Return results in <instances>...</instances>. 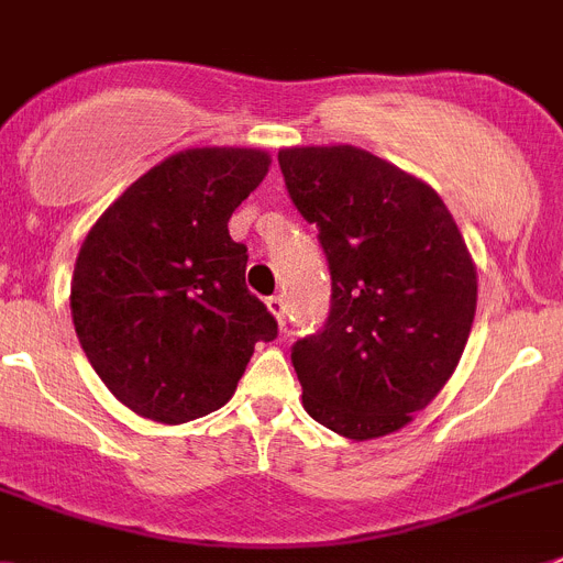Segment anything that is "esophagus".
<instances>
[{
    "instance_id": "34e87169",
    "label": "esophagus",
    "mask_w": 563,
    "mask_h": 563,
    "mask_svg": "<svg viewBox=\"0 0 563 563\" xmlns=\"http://www.w3.org/2000/svg\"><path fill=\"white\" fill-rule=\"evenodd\" d=\"M268 309H272V314L277 317V322H280V329H286V300H283L280 295L268 297Z\"/></svg>"
}]
</instances>
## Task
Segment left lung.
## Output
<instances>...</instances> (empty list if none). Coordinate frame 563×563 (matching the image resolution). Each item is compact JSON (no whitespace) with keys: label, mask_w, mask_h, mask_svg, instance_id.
I'll return each instance as SVG.
<instances>
[{"label":"left lung","mask_w":563,"mask_h":563,"mask_svg":"<svg viewBox=\"0 0 563 563\" xmlns=\"http://www.w3.org/2000/svg\"><path fill=\"white\" fill-rule=\"evenodd\" d=\"M288 198L320 229L329 320L291 345L302 408L340 437L405 428L456 371L476 268L428 184L356 146L277 153Z\"/></svg>","instance_id":"8db88e82"}]
</instances>
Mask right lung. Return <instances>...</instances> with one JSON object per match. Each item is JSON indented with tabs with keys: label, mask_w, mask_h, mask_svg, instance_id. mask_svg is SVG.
I'll use <instances>...</instances> for the list:
<instances>
[{
	"label": "right lung",
	"mask_w": 563,
	"mask_h": 563,
	"mask_svg": "<svg viewBox=\"0 0 563 563\" xmlns=\"http://www.w3.org/2000/svg\"><path fill=\"white\" fill-rule=\"evenodd\" d=\"M261 150L203 146L141 175L85 238L73 325L112 397L155 422L207 417L232 399L254 342L277 320L246 288L229 218L268 173Z\"/></svg>",
	"instance_id": "1"
}]
</instances>
